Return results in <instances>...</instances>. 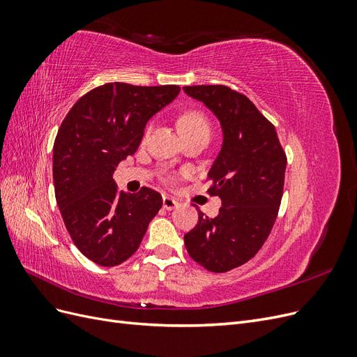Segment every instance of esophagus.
<instances>
[{
	"instance_id": "34e87169",
	"label": "esophagus",
	"mask_w": 357,
	"mask_h": 357,
	"mask_svg": "<svg viewBox=\"0 0 357 357\" xmlns=\"http://www.w3.org/2000/svg\"><path fill=\"white\" fill-rule=\"evenodd\" d=\"M162 204H164L165 210H174V208L178 207V202L171 197H164V201H162Z\"/></svg>"
}]
</instances>
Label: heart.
<instances>
[{
	"instance_id": "obj_1",
	"label": "heart",
	"mask_w": 357,
	"mask_h": 357,
	"mask_svg": "<svg viewBox=\"0 0 357 357\" xmlns=\"http://www.w3.org/2000/svg\"><path fill=\"white\" fill-rule=\"evenodd\" d=\"M178 128L181 134L197 132V131H208L210 132V123L208 119L199 110H189L185 112L178 119ZM152 131V123H147L144 129V135H149ZM168 181H174V177H168Z\"/></svg>"
}]
</instances>
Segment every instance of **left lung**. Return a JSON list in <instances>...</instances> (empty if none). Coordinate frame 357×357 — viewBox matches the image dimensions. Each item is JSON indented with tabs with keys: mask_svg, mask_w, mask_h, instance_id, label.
I'll return each mask as SVG.
<instances>
[{
	"mask_svg": "<svg viewBox=\"0 0 357 357\" xmlns=\"http://www.w3.org/2000/svg\"><path fill=\"white\" fill-rule=\"evenodd\" d=\"M183 89L207 105L223 129V146L207 177V192L222 199V207L214 219L198 211V223L185 235V245L205 269L228 273L255 257L271 234L287 158L274 125L244 93L223 84Z\"/></svg>",
	"mask_w": 357,
	"mask_h": 357,
	"instance_id": "obj_1",
	"label": "left lung"
}]
</instances>
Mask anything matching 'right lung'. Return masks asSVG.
Here are the masks:
<instances>
[{
  "label": "right lung",
  "mask_w": 357,
  "mask_h": 357,
  "mask_svg": "<svg viewBox=\"0 0 357 357\" xmlns=\"http://www.w3.org/2000/svg\"><path fill=\"white\" fill-rule=\"evenodd\" d=\"M180 92L177 84L105 83L75 102L53 144V183L73 243L101 266H116L142 244L162 207L160 193L117 192L113 172L137 152L147 121Z\"/></svg>",
  "instance_id": "add662e5"
}]
</instances>
